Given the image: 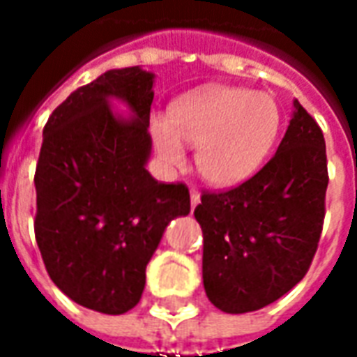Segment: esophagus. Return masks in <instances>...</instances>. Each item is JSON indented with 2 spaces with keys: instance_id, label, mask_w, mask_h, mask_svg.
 <instances>
[{
  "instance_id": "esophagus-1",
  "label": "esophagus",
  "mask_w": 357,
  "mask_h": 357,
  "mask_svg": "<svg viewBox=\"0 0 357 357\" xmlns=\"http://www.w3.org/2000/svg\"><path fill=\"white\" fill-rule=\"evenodd\" d=\"M201 202V193L197 189H191V208H195Z\"/></svg>"
}]
</instances>
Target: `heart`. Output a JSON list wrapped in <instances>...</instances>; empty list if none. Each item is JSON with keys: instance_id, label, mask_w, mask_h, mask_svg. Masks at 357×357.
Wrapping results in <instances>:
<instances>
[{"instance_id": "b5f03b06", "label": "heart", "mask_w": 357, "mask_h": 357, "mask_svg": "<svg viewBox=\"0 0 357 357\" xmlns=\"http://www.w3.org/2000/svg\"><path fill=\"white\" fill-rule=\"evenodd\" d=\"M279 128L273 97L229 86L197 89L172 102L168 120H149V135L164 164L183 166V145L197 149V168L216 187L252 178L275 145Z\"/></svg>"}]
</instances>
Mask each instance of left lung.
Returning <instances> with one entry per match:
<instances>
[{
	"label": "left lung",
	"instance_id": "1",
	"mask_svg": "<svg viewBox=\"0 0 357 357\" xmlns=\"http://www.w3.org/2000/svg\"><path fill=\"white\" fill-rule=\"evenodd\" d=\"M321 128L294 101L291 124L262 170L241 185L204 191L202 281L225 314L268 306L302 281L321 237L327 191Z\"/></svg>",
	"mask_w": 357,
	"mask_h": 357
}]
</instances>
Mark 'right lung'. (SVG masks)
Instances as JSON below:
<instances>
[{
    "label": "right lung",
    "instance_id": "add662e5",
    "mask_svg": "<svg viewBox=\"0 0 357 357\" xmlns=\"http://www.w3.org/2000/svg\"><path fill=\"white\" fill-rule=\"evenodd\" d=\"M153 82L141 66L107 70L68 95L43 128L36 241L51 281L101 314L139 302L166 225L191 210L183 183H158L145 168ZM110 98L124 100L132 118L114 115Z\"/></svg>",
    "mask_w": 357,
    "mask_h": 357
}]
</instances>
